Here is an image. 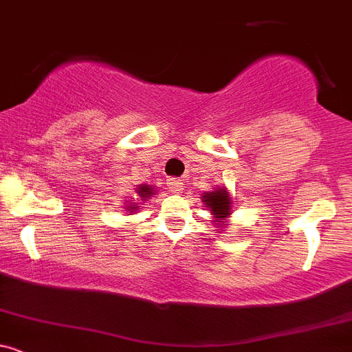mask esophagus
Wrapping results in <instances>:
<instances>
[{
  "label": "esophagus",
  "instance_id": "obj_1",
  "mask_svg": "<svg viewBox=\"0 0 352 352\" xmlns=\"http://www.w3.org/2000/svg\"><path fill=\"white\" fill-rule=\"evenodd\" d=\"M168 184H169V188H171L175 192H181L184 189L183 179H177V177H171V179L168 181Z\"/></svg>",
  "mask_w": 352,
  "mask_h": 352
}]
</instances>
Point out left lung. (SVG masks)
<instances>
[{"mask_svg":"<svg viewBox=\"0 0 352 352\" xmlns=\"http://www.w3.org/2000/svg\"><path fill=\"white\" fill-rule=\"evenodd\" d=\"M202 202L206 208L210 210L212 217L216 219V224H222L227 217L232 212V201H230L229 192L226 188L214 189V191L202 194Z\"/></svg>","mask_w":352,"mask_h":352,"instance_id":"8db88e82","label":"left lung"}]
</instances>
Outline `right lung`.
Here are the masks:
<instances>
[{
	"instance_id": "obj_1",
	"label": "right lung",
	"mask_w": 352,
	"mask_h": 352,
	"mask_svg": "<svg viewBox=\"0 0 352 352\" xmlns=\"http://www.w3.org/2000/svg\"><path fill=\"white\" fill-rule=\"evenodd\" d=\"M136 192H138V196L142 197V201H146V199H150L153 194H155V188H151V186L140 184V188H136ZM126 210L128 212H135L136 206H133V202H131L130 206H126Z\"/></svg>"
}]
</instances>
